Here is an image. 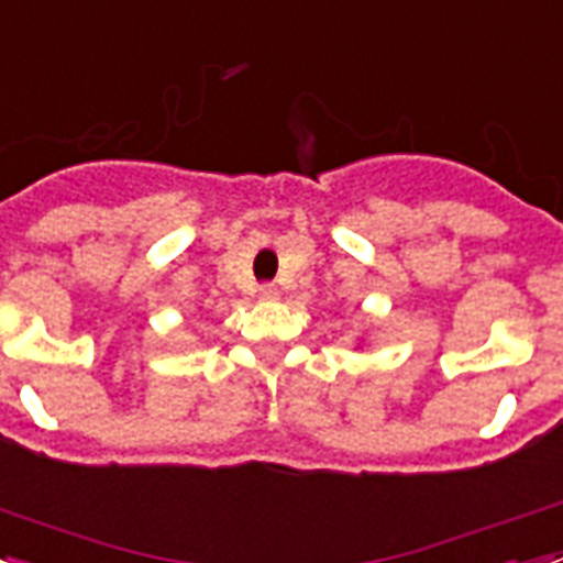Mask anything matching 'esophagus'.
I'll use <instances>...</instances> for the list:
<instances>
[{
    "instance_id": "esophagus-1",
    "label": "esophagus",
    "mask_w": 563,
    "mask_h": 563,
    "mask_svg": "<svg viewBox=\"0 0 563 563\" xmlns=\"http://www.w3.org/2000/svg\"><path fill=\"white\" fill-rule=\"evenodd\" d=\"M258 299H264V301L278 299V287L276 285H262V287H258Z\"/></svg>"
}]
</instances>
